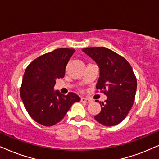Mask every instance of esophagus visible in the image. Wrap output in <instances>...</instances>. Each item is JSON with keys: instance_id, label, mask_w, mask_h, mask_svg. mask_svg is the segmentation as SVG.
<instances>
[{"instance_id": "1", "label": "esophagus", "mask_w": 159, "mask_h": 159, "mask_svg": "<svg viewBox=\"0 0 159 159\" xmlns=\"http://www.w3.org/2000/svg\"><path fill=\"white\" fill-rule=\"evenodd\" d=\"M81 102H84V103H90L91 102V100L89 99V98H81Z\"/></svg>"}]
</instances>
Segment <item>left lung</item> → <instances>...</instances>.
Here are the masks:
<instances>
[{
  "label": "left lung",
  "mask_w": 159,
  "mask_h": 159,
  "mask_svg": "<svg viewBox=\"0 0 159 159\" xmlns=\"http://www.w3.org/2000/svg\"><path fill=\"white\" fill-rule=\"evenodd\" d=\"M100 67V78L96 89L107 96L105 103H100L101 111L94 119L105 126L121 122L128 115L135 100L137 81L128 61L105 47L82 49Z\"/></svg>",
  "instance_id": "1"
}]
</instances>
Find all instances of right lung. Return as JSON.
Returning a JSON list of instances; mask_svg holds the SVG:
<instances>
[{
  "label": "right lung",
  "instance_id": "right-lung-1",
  "mask_svg": "<svg viewBox=\"0 0 159 159\" xmlns=\"http://www.w3.org/2000/svg\"><path fill=\"white\" fill-rule=\"evenodd\" d=\"M75 50L58 48L30 63L20 87V97L30 116L44 126H52L63 119L68 110L81 98L73 92L62 94L53 87L56 79L64 78Z\"/></svg>",
  "mask_w": 159,
  "mask_h": 159
}]
</instances>
